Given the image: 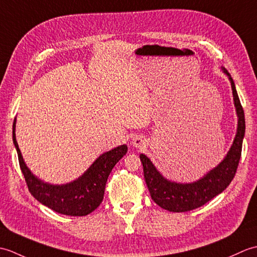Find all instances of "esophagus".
<instances>
[{"instance_id":"obj_1","label":"esophagus","mask_w":257,"mask_h":257,"mask_svg":"<svg viewBox=\"0 0 257 257\" xmlns=\"http://www.w3.org/2000/svg\"><path fill=\"white\" fill-rule=\"evenodd\" d=\"M144 144H145V140L141 139V138H136V139H134V141H133V145H134L135 147H141Z\"/></svg>"}]
</instances>
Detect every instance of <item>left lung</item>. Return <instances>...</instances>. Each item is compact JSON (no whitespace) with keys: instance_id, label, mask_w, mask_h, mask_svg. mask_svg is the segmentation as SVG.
I'll return each mask as SVG.
<instances>
[{"instance_id":"1","label":"left lung","mask_w":257,"mask_h":257,"mask_svg":"<svg viewBox=\"0 0 257 257\" xmlns=\"http://www.w3.org/2000/svg\"><path fill=\"white\" fill-rule=\"evenodd\" d=\"M223 70L230 77L234 103H235L238 116L237 133L225 159L199 181L190 184H178L166 180L157 171V169L148 158L145 155H140L147 187L149 189L152 200L162 209L171 212H188L194 210L196 207L204 205L206 202L223 192L231 183L233 178L235 177L242 154V145L245 134V117L231 75L226 69Z\"/></svg>"}]
</instances>
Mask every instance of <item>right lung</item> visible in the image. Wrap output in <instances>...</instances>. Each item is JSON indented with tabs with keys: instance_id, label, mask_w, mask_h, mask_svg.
Instances as JSON below:
<instances>
[{
	"instance_id": "add662e5",
	"label": "right lung",
	"mask_w": 257,
	"mask_h": 257,
	"mask_svg": "<svg viewBox=\"0 0 257 257\" xmlns=\"http://www.w3.org/2000/svg\"><path fill=\"white\" fill-rule=\"evenodd\" d=\"M14 130L15 120L13 122V143L18 151L20 168L31 194L53 211L70 216L87 215L99 206L103 199L109 173L128 150L127 146L123 145L105 152L76 181L64 185H52L35 178L26 167L16 143Z\"/></svg>"
}]
</instances>
